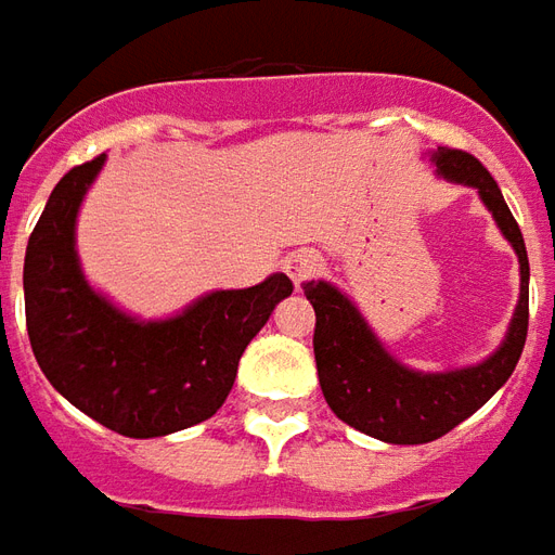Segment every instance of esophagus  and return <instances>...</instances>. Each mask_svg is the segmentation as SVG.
I'll return each instance as SVG.
<instances>
[{
    "instance_id": "obj_1",
    "label": "esophagus",
    "mask_w": 555,
    "mask_h": 555,
    "mask_svg": "<svg viewBox=\"0 0 555 555\" xmlns=\"http://www.w3.org/2000/svg\"><path fill=\"white\" fill-rule=\"evenodd\" d=\"M321 270H324V255H318L314 249H300V253L288 255V261H285V273H288L297 291L306 282H312Z\"/></svg>"
}]
</instances>
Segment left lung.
<instances>
[{
    "mask_svg": "<svg viewBox=\"0 0 555 555\" xmlns=\"http://www.w3.org/2000/svg\"><path fill=\"white\" fill-rule=\"evenodd\" d=\"M430 163L442 181L473 186L485 202L502 237L520 261V300L508 333L488 360L449 372H416L396 360L374 336L357 302L333 282H306V300L314 309V362L330 410L350 428L374 440L418 446L440 440L496 396L520 360L529 326V258L520 225L502 198L490 171L466 151L437 147Z\"/></svg>",
    "mask_w": 555,
    "mask_h": 555,
    "instance_id": "8db88e82",
    "label": "left lung"
}]
</instances>
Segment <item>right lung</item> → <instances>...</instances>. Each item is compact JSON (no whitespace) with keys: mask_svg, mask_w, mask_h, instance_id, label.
<instances>
[{"mask_svg":"<svg viewBox=\"0 0 555 555\" xmlns=\"http://www.w3.org/2000/svg\"><path fill=\"white\" fill-rule=\"evenodd\" d=\"M106 154L55 183L23 264L26 330L35 360L77 410L125 437H166L222 408L237 362L276 302L291 297L285 273L241 291H210L183 312L142 321L89 285L77 255L82 198Z\"/></svg>","mask_w":555,"mask_h":555,"instance_id":"add662e5","label":"right lung"}]
</instances>
